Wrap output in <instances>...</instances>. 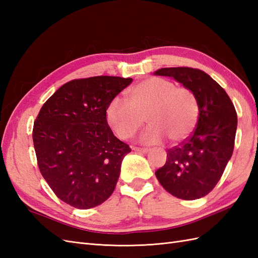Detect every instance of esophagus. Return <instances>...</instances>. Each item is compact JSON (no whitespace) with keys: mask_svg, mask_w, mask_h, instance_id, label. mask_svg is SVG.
Listing matches in <instances>:
<instances>
[{"mask_svg":"<svg viewBox=\"0 0 258 258\" xmlns=\"http://www.w3.org/2000/svg\"><path fill=\"white\" fill-rule=\"evenodd\" d=\"M132 150H134L135 152L143 153V154H145V153L148 152V148H144V147H134V148H132Z\"/></svg>","mask_w":258,"mask_h":258,"instance_id":"esophagus-1","label":"esophagus"}]
</instances>
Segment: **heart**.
Returning <instances> with one entry per match:
<instances>
[{
    "label": "heart",
    "instance_id": "heart-1",
    "mask_svg": "<svg viewBox=\"0 0 258 258\" xmlns=\"http://www.w3.org/2000/svg\"><path fill=\"white\" fill-rule=\"evenodd\" d=\"M128 103L115 98L108 103L105 117L121 140L134 137L145 118L151 124L142 136L145 144H156L167 137L170 142L184 141L196 127L199 103L196 95L184 86L161 77H150L127 92Z\"/></svg>",
    "mask_w": 258,
    "mask_h": 258
}]
</instances>
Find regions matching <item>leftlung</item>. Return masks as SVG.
I'll return each mask as SVG.
<instances>
[{"mask_svg":"<svg viewBox=\"0 0 258 258\" xmlns=\"http://www.w3.org/2000/svg\"><path fill=\"white\" fill-rule=\"evenodd\" d=\"M154 74L173 77L192 90L200 108L197 127L185 141L168 150L167 161L156 171V177L176 198L205 197L231 158L238 122L235 106L221 86L201 70L163 68Z\"/></svg>","mask_w":258,"mask_h":258,"instance_id":"8db88e82","label":"left lung"}]
</instances>
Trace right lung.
I'll return each instance as SVG.
<instances>
[{
  "label": "right lung",
  "mask_w": 258,
  "mask_h": 258,
  "mask_svg": "<svg viewBox=\"0 0 258 258\" xmlns=\"http://www.w3.org/2000/svg\"><path fill=\"white\" fill-rule=\"evenodd\" d=\"M132 79L95 76L68 82L43 104L33 126L37 165L56 196L76 209L113 194L131 152L108 126V103Z\"/></svg>",
  "instance_id": "1"
}]
</instances>
